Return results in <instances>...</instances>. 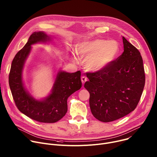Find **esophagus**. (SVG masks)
I'll list each match as a JSON object with an SVG mask.
<instances>
[{"label": "esophagus", "instance_id": "obj_1", "mask_svg": "<svg viewBox=\"0 0 157 157\" xmlns=\"http://www.w3.org/2000/svg\"><path fill=\"white\" fill-rule=\"evenodd\" d=\"M81 81H82V83L84 84V83H85V82L87 81V78H86V77H85V76H82V77H81Z\"/></svg>", "mask_w": 157, "mask_h": 157}]
</instances>
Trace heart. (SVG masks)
<instances>
[{
    "mask_svg": "<svg viewBox=\"0 0 157 157\" xmlns=\"http://www.w3.org/2000/svg\"><path fill=\"white\" fill-rule=\"evenodd\" d=\"M119 50L118 44L114 40H83L75 45V51L71 53V59L75 63L79 61L78 56L85 59L86 67L96 72L109 65L118 56Z\"/></svg>",
    "mask_w": 157,
    "mask_h": 157,
    "instance_id": "heart-1",
    "label": "heart"
}]
</instances>
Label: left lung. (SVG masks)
<instances>
[{"label": "left lung", "instance_id": "8db88e82", "mask_svg": "<svg viewBox=\"0 0 157 157\" xmlns=\"http://www.w3.org/2000/svg\"><path fill=\"white\" fill-rule=\"evenodd\" d=\"M124 52L100 71L87 73L84 87L90 93L92 115L103 122L123 117L136 108L145 82L140 52L122 37Z\"/></svg>", "mask_w": 157, "mask_h": 157}]
</instances>
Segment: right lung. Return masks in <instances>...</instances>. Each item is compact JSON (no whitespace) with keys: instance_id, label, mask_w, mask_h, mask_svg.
Returning a JSON list of instances; mask_svg holds the SVG:
<instances>
[{"instance_id":"1","label":"right lung","mask_w":157,"mask_h":157,"mask_svg":"<svg viewBox=\"0 0 157 157\" xmlns=\"http://www.w3.org/2000/svg\"><path fill=\"white\" fill-rule=\"evenodd\" d=\"M52 39L44 31L32 33L13 59L9 77L10 89L17 108L29 118L43 123H55L63 118L67 112L68 98L82 86L80 71L69 73L60 70L50 93L45 97L35 98L26 89L23 71L32 45L49 44Z\"/></svg>"}]
</instances>
